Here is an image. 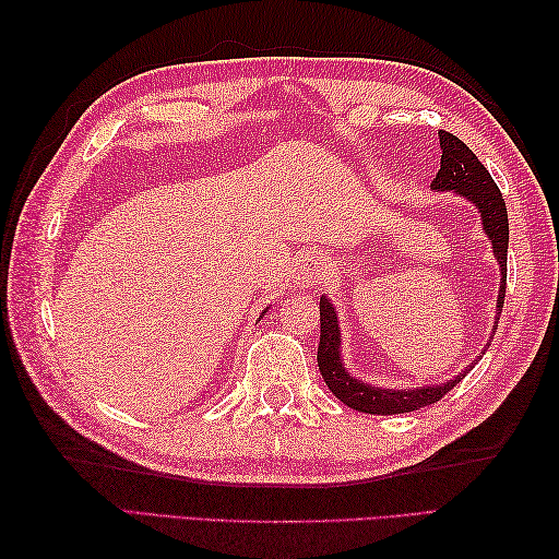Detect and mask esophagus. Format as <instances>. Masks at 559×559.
<instances>
[{"label": "esophagus", "instance_id": "1", "mask_svg": "<svg viewBox=\"0 0 559 559\" xmlns=\"http://www.w3.org/2000/svg\"><path fill=\"white\" fill-rule=\"evenodd\" d=\"M298 281H300V286H307V288L322 286V283L326 281V264L322 261V257L314 252H307L298 261Z\"/></svg>", "mask_w": 559, "mask_h": 559}]
</instances>
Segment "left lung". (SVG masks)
I'll list each match as a JSON object with an SVG mask.
<instances>
[{
	"instance_id": "left-lung-1",
	"label": "left lung",
	"mask_w": 559,
	"mask_h": 559,
	"mask_svg": "<svg viewBox=\"0 0 559 559\" xmlns=\"http://www.w3.org/2000/svg\"><path fill=\"white\" fill-rule=\"evenodd\" d=\"M439 148H442V163H439V173L432 180L435 192H454L463 199H468L480 213L483 233L488 235L492 245V254L500 264V293H497V314L495 324L500 322L502 305H504V288H507V249H509V221H507V206L502 192L497 189L490 173L478 160L463 141L449 132H439ZM319 319H322V336H319V350L317 362L319 372H322L326 386L334 391V396L346 403L348 408L372 415H394V413H411L420 411L430 403L442 399L447 391L454 389L466 372L476 365L473 360L466 370L459 372L454 379H447L444 384H425V386H411V389H384L374 386L370 382L353 377L348 367L343 365L341 355V326L336 307L331 305L326 295L319 298ZM497 329V326H495ZM495 334V331H492ZM490 348V343H485ZM485 353V350H483Z\"/></svg>"
}]
</instances>
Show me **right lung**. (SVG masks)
Listing matches in <instances>:
<instances>
[{
    "mask_svg": "<svg viewBox=\"0 0 559 559\" xmlns=\"http://www.w3.org/2000/svg\"><path fill=\"white\" fill-rule=\"evenodd\" d=\"M264 314H266V310H264V312H261V317H264Z\"/></svg>",
    "mask_w": 559,
    "mask_h": 559,
    "instance_id": "add662e5",
    "label": "right lung"
}]
</instances>
